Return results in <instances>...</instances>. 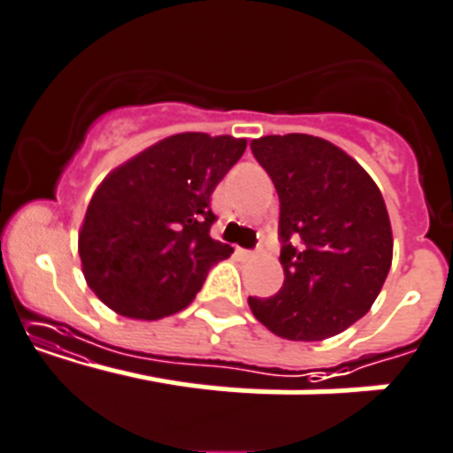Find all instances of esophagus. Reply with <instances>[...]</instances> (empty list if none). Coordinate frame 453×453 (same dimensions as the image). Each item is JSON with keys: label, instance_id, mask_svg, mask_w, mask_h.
Instances as JSON below:
<instances>
[{"label": "esophagus", "instance_id": "obj_1", "mask_svg": "<svg viewBox=\"0 0 453 453\" xmlns=\"http://www.w3.org/2000/svg\"><path fill=\"white\" fill-rule=\"evenodd\" d=\"M238 256L242 257V260H256L257 253L256 251H247V249H238Z\"/></svg>", "mask_w": 453, "mask_h": 453}]
</instances>
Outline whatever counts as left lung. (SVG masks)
<instances>
[{
  "instance_id": "8db88e82",
  "label": "left lung",
  "mask_w": 453,
  "mask_h": 453,
  "mask_svg": "<svg viewBox=\"0 0 453 453\" xmlns=\"http://www.w3.org/2000/svg\"><path fill=\"white\" fill-rule=\"evenodd\" d=\"M251 150L280 197L284 284L271 298H249V307L280 338L342 334L376 303L394 257L380 188L322 137L265 135Z\"/></svg>"
}]
</instances>
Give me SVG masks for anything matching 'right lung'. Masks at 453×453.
I'll list each match as a JSON object with an SVG mask.
<instances>
[{
    "mask_svg": "<svg viewBox=\"0 0 453 453\" xmlns=\"http://www.w3.org/2000/svg\"><path fill=\"white\" fill-rule=\"evenodd\" d=\"M247 149L244 137L178 133L111 171L80 229L81 271L115 313L159 320L193 303L234 249L209 235L211 193Z\"/></svg>",
    "mask_w": 453,
    "mask_h": 453,
    "instance_id": "add662e5",
    "label": "right lung"
}]
</instances>
